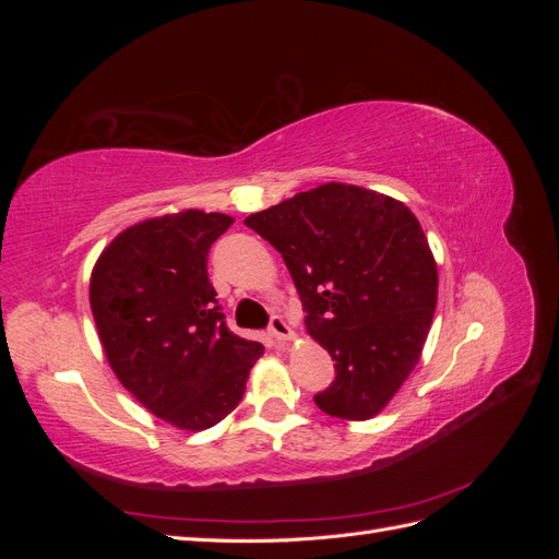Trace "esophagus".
<instances>
[{"label": "esophagus", "instance_id": "esophagus-1", "mask_svg": "<svg viewBox=\"0 0 559 559\" xmlns=\"http://www.w3.org/2000/svg\"><path fill=\"white\" fill-rule=\"evenodd\" d=\"M270 335H273L277 343H289V341H294V337H296L294 329L286 324V321L280 314H275L273 319H270Z\"/></svg>", "mask_w": 559, "mask_h": 559}]
</instances>
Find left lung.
Returning a JSON list of instances; mask_svg holds the SVG:
<instances>
[{
  "label": "left lung",
  "mask_w": 559,
  "mask_h": 559,
  "mask_svg": "<svg viewBox=\"0 0 559 559\" xmlns=\"http://www.w3.org/2000/svg\"><path fill=\"white\" fill-rule=\"evenodd\" d=\"M245 224L282 253L306 329L335 361V380L314 396L319 411L376 417L419 361L438 300L436 261L415 214L331 181Z\"/></svg>",
  "instance_id": "obj_1"
}]
</instances>
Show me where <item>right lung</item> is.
<instances>
[{
  "mask_svg": "<svg viewBox=\"0 0 559 559\" xmlns=\"http://www.w3.org/2000/svg\"><path fill=\"white\" fill-rule=\"evenodd\" d=\"M233 216L183 210L126 228L99 253L91 310L107 361L148 413L183 431L242 401L263 345L226 326L207 253Z\"/></svg>",
  "mask_w": 559,
  "mask_h": 559,
  "instance_id": "right-lung-1",
  "label": "right lung"
}]
</instances>
